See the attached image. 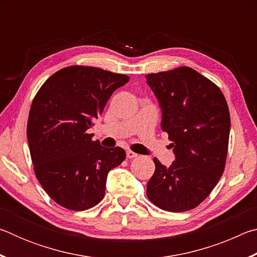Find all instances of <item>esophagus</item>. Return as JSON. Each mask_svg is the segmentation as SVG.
<instances>
[{
    "label": "esophagus",
    "instance_id": "1",
    "mask_svg": "<svg viewBox=\"0 0 257 257\" xmlns=\"http://www.w3.org/2000/svg\"><path fill=\"white\" fill-rule=\"evenodd\" d=\"M127 158L128 159H134V158H137L138 156V154L137 153H135V152H133V151H127Z\"/></svg>",
    "mask_w": 257,
    "mask_h": 257
}]
</instances>
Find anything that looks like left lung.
<instances>
[{
  "label": "left lung",
  "mask_w": 257,
  "mask_h": 257,
  "mask_svg": "<svg viewBox=\"0 0 257 257\" xmlns=\"http://www.w3.org/2000/svg\"><path fill=\"white\" fill-rule=\"evenodd\" d=\"M146 82L158 98L161 128L176 156L170 167L154 159L147 197L161 210L189 211L210 195L223 173L230 134L227 101L214 82L189 67L150 73Z\"/></svg>",
  "instance_id": "left-lung-1"
}]
</instances>
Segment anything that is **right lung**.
Instances as JSON below:
<instances>
[{"label":"right lung","mask_w":257,"mask_h":257,"mask_svg":"<svg viewBox=\"0 0 257 257\" xmlns=\"http://www.w3.org/2000/svg\"><path fill=\"white\" fill-rule=\"evenodd\" d=\"M128 80L99 68L71 66L52 75L35 96L27 123L30 156L38 181L59 205L72 211L96 205L107 173L125 159L124 150L101 146L88 129Z\"/></svg>","instance_id":"add662e5"}]
</instances>
